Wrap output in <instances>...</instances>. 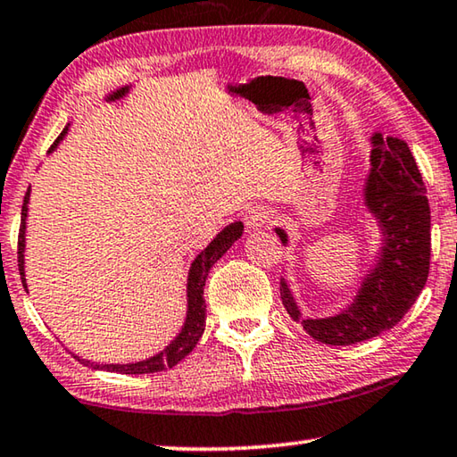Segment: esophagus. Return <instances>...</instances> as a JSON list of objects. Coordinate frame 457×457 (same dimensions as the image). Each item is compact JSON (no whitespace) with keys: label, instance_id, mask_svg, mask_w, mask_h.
<instances>
[{"label":"esophagus","instance_id":"34e87169","mask_svg":"<svg viewBox=\"0 0 457 457\" xmlns=\"http://www.w3.org/2000/svg\"><path fill=\"white\" fill-rule=\"evenodd\" d=\"M271 219H273V212L263 204H253L246 208V212H245V224H246V228H251V230L267 227V224L271 222Z\"/></svg>","mask_w":457,"mask_h":457}]
</instances>
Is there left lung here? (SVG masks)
<instances>
[{
    "instance_id": "8db88e82",
    "label": "left lung",
    "mask_w": 457,
    "mask_h": 457,
    "mask_svg": "<svg viewBox=\"0 0 457 457\" xmlns=\"http://www.w3.org/2000/svg\"><path fill=\"white\" fill-rule=\"evenodd\" d=\"M370 171L364 179V206L378 224L380 251L377 263L358 287L353 303L328 318H303L281 278V302L294 321L313 340L348 346L397 326L421 294L429 275L431 212L425 184L413 154L399 137H370ZM281 243L287 233L275 228Z\"/></svg>"
}]
</instances>
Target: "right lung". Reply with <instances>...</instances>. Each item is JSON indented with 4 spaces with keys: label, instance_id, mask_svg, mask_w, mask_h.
I'll list each match as a JSON object with an SVG mask.
<instances>
[{
    "label": "right lung",
    "instance_id": "right-lung-1",
    "mask_svg": "<svg viewBox=\"0 0 457 457\" xmlns=\"http://www.w3.org/2000/svg\"><path fill=\"white\" fill-rule=\"evenodd\" d=\"M66 133H69V125L64 127L62 133H60L58 139L52 144L50 154L54 152L56 145L64 139ZM28 202H29V188L26 192L24 198V206H21V224H20V237H18V265H20V278L24 287L26 286V271H24V251H26V219H28ZM243 222H230L228 227H224L219 235H216L211 245L206 246L200 255L192 261L190 271H188V286H186V297H188V312H186V320L179 334L171 340L162 353L154 354L145 358V361L139 362H127V364H96L87 361V358L74 356L79 362L93 366V369H101V370H109V372H121V375H145V372H160L171 369L176 366L184 356H188L192 353V348L196 346L198 340L204 334V326H206V303H204V283L208 278V271L211 267L219 261L224 253H227L237 238H241L243 235Z\"/></svg>",
    "mask_w": 457,
    "mask_h": 457
}]
</instances>
